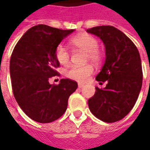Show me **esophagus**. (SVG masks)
I'll return each instance as SVG.
<instances>
[{"label": "esophagus", "instance_id": "obj_1", "mask_svg": "<svg viewBox=\"0 0 150 150\" xmlns=\"http://www.w3.org/2000/svg\"><path fill=\"white\" fill-rule=\"evenodd\" d=\"M84 85L82 83H78V88H83Z\"/></svg>", "mask_w": 150, "mask_h": 150}]
</instances>
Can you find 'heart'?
<instances>
[{
	"instance_id": "obj_1",
	"label": "heart",
	"mask_w": 150,
	"mask_h": 150,
	"mask_svg": "<svg viewBox=\"0 0 150 150\" xmlns=\"http://www.w3.org/2000/svg\"><path fill=\"white\" fill-rule=\"evenodd\" d=\"M69 43L73 49L83 51L86 53V61L98 64L102 60V53L98 50V41L94 37L88 33H80L72 37ZM55 57L58 63L62 66H67L70 62V53L66 47L59 45L55 50ZM93 72V67L88 64L85 66L71 67L67 70L66 76L68 78L79 83H85Z\"/></svg>"
}]
</instances>
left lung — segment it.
Here are the masks:
<instances>
[{
	"label": "left lung",
	"instance_id": "8db88e82",
	"mask_svg": "<svg viewBox=\"0 0 150 150\" xmlns=\"http://www.w3.org/2000/svg\"><path fill=\"white\" fill-rule=\"evenodd\" d=\"M87 32L104 43L105 62L96 80L108 82L103 89L95 88V94L88 99L90 111L103 122H117L132 110L141 90L139 52L129 38L114 26H95Z\"/></svg>",
	"mask_w": 150,
	"mask_h": 150
}]
</instances>
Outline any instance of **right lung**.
<instances>
[{
  "label": "right lung",
  "mask_w": 150,
  "mask_h": 150,
  "mask_svg": "<svg viewBox=\"0 0 150 150\" xmlns=\"http://www.w3.org/2000/svg\"><path fill=\"white\" fill-rule=\"evenodd\" d=\"M74 30H62L40 24L32 26L16 43L10 60L15 98L23 112L38 123H51L66 112L69 96L77 82L62 78L57 85L49 79L59 73L55 50Z\"/></svg>",
  "instance_id": "1"
}]
</instances>
